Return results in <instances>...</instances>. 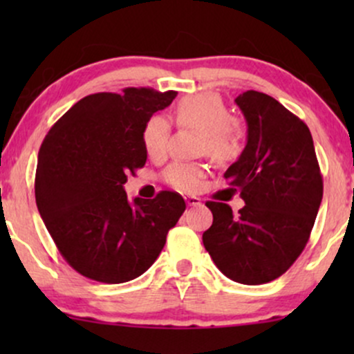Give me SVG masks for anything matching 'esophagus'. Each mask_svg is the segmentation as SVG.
<instances>
[{"instance_id": "esophagus-1", "label": "esophagus", "mask_w": 354, "mask_h": 354, "mask_svg": "<svg viewBox=\"0 0 354 354\" xmlns=\"http://www.w3.org/2000/svg\"><path fill=\"white\" fill-rule=\"evenodd\" d=\"M185 200L188 206H200L201 205V198H198V196H186Z\"/></svg>"}]
</instances>
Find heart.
Wrapping results in <instances>:
<instances>
[{"label":"heart","mask_w":354,"mask_h":354,"mask_svg":"<svg viewBox=\"0 0 354 354\" xmlns=\"http://www.w3.org/2000/svg\"><path fill=\"white\" fill-rule=\"evenodd\" d=\"M174 121L181 128L200 131L198 151L206 153L216 163H231L241 154L245 129L228 106L213 93H198L180 100L174 108ZM171 123L163 115H153L146 121L141 141L151 160H161L168 151ZM206 176V166L189 161H174L165 169L163 180L180 191H194Z\"/></svg>","instance_id":"heart-1"}]
</instances>
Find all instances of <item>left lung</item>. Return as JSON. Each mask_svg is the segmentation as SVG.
<instances>
[{"mask_svg":"<svg viewBox=\"0 0 354 354\" xmlns=\"http://www.w3.org/2000/svg\"><path fill=\"white\" fill-rule=\"evenodd\" d=\"M248 143L225 178L245 206L208 201L213 225L203 245L230 279L263 284L279 278L303 253L321 200L323 176L310 128L279 101L259 91L236 98Z\"/></svg>","mask_w":354,"mask_h":354,"instance_id":"left-lung-1","label":"left lung"}]
</instances>
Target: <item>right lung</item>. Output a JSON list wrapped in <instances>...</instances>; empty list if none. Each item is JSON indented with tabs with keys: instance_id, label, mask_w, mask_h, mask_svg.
I'll use <instances>...</instances> for the list:
<instances>
[{
	"instance_id": "right-lung-1",
	"label": "right lung",
	"mask_w": 354,
	"mask_h": 354,
	"mask_svg": "<svg viewBox=\"0 0 354 354\" xmlns=\"http://www.w3.org/2000/svg\"><path fill=\"white\" fill-rule=\"evenodd\" d=\"M176 91L124 88L84 96L51 126L38 153L36 206L66 263L100 283L135 279L156 261L185 213L178 193L128 201V174L146 163L141 133Z\"/></svg>"
}]
</instances>
